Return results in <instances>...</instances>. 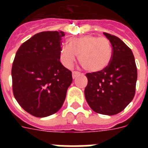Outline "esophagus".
Masks as SVG:
<instances>
[{"mask_svg": "<svg viewBox=\"0 0 148 148\" xmlns=\"http://www.w3.org/2000/svg\"><path fill=\"white\" fill-rule=\"evenodd\" d=\"M79 74H80V73H79V72L73 71V72H72V77L74 79L77 76V75H79Z\"/></svg>", "mask_w": 148, "mask_h": 148, "instance_id": "1", "label": "esophagus"}]
</instances>
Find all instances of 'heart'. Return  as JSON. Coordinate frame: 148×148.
Listing matches in <instances>:
<instances>
[{
    "mask_svg": "<svg viewBox=\"0 0 148 148\" xmlns=\"http://www.w3.org/2000/svg\"><path fill=\"white\" fill-rule=\"evenodd\" d=\"M76 55L86 71L100 72L108 67L112 59L113 50L110 40L106 38L84 35L71 38L68 45L60 49V60L67 68L73 66Z\"/></svg>",
    "mask_w": 148,
    "mask_h": 148,
    "instance_id": "b5f03b06",
    "label": "heart"
}]
</instances>
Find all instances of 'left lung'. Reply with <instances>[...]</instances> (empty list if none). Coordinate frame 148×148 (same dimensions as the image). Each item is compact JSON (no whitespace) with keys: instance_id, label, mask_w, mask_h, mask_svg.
I'll return each mask as SVG.
<instances>
[{"instance_id":"1","label":"left lung","mask_w":148,"mask_h":148,"mask_svg":"<svg viewBox=\"0 0 148 148\" xmlns=\"http://www.w3.org/2000/svg\"><path fill=\"white\" fill-rule=\"evenodd\" d=\"M103 34L112 45V59L102 71L86 74L88 83L84 96L94 111L114 115L133 100L138 71L132 51L119 38L108 33Z\"/></svg>"}]
</instances>
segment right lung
Instances as JSON below:
<instances>
[{"instance_id":"right-lung-1","label":"right lung","mask_w":148,"mask_h":148,"mask_svg":"<svg viewBox=\"0 0 148 148\" xmlns=\"http://www.w3.org/2000/svg\"><path fill=\"white\" fill-rule=\"evenodd\" d=\"M63 31L36 34L22 44L13 62V92L21 107L34 117L55 114L72 83L71 71L61 64Z\"/></svg>"}]
</instances>
